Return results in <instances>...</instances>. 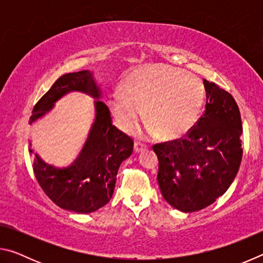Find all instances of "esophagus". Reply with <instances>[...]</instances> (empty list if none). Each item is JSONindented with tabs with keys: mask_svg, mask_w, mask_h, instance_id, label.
<instances>
[{
	"mask_svg": "<svg viewBox=\"0 0 263 263\" xmlns=\"http://www.w3.org/2000/svg\"><path fill=\"white\" fill-rule=\"evenodd\" d=\"M144 148H145V146L140 144V142H138V141L135 142V146H133V151H135V153H140Z\"/></svg>",
	"mask_w": 263,
	"mask_h": 263,
	"instance_id": "1",
	"label": "esophagus"
}]
</instances>
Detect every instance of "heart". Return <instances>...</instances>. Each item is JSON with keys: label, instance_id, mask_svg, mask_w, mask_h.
<instances>
[{"label": "heart", "instance_id": "1", "mask_svg": "<svg viewBox=\"0 0 263 263\" xmlns=\"http://www.w3.org/2000/svg\"><path fill=\"white\" fill-rule=\"evenodd\" d=\"M201 79L169 66H149L133 72L109 100L110 112L123 132L139 125L146 110L149 136L177 138L195 125L205 102Z\"/></svg>", "mask_w": 263, "mask_h": 263}]
</instances>
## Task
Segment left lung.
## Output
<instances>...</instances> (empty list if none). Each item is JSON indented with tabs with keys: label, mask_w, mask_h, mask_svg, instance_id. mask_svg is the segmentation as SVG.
Here are the masks:
<instances>
[{
	"label": "left lung",
	"mask_w": 263,
	"mask_h": 263,
	"mask_svg": "<svg viewBox=\"0 0 263 263\" xmlns=\"http://www.w3.org/2000/svg\"><path fill=\"white\" fill-rule=\"evenodd\" d=\"M203 116L180 139L155 144L163 198L182 212L211 205L237 176L242 158V124L232 95L204 80Z\"/></svg>",
	"instance_id": "8db88e82"
}]
</instances>
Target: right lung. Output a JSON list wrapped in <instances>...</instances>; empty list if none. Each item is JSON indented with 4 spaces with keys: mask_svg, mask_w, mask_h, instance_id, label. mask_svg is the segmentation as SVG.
I'll return each instance as SVG.
<instances>
[{
    "mask_svg": "<svg viewBox=\"0 0 263 263\" xmlns=\"http://www.w3.org/2000/svg\"><path fill=\"white\" fill-rule=\"evenodd\" d=\"M70 91H81L97 99L95 117L86 125L81 139L74 141L65 154L48 157H43L30 140L29 152L33 158L35 179L53 203L68 211L90 213L112 197L119 166L131 155L133 141L112 125L110 110L99 100L101 89L89 70L58 79L34 105L31 125L37 124L52 111L55 102Z\"/></svg>",
    "mask_w": 263,
    "mask_h": 263,
    "instance_id": "1",
    "label": "right lung"
}]
</instances>
